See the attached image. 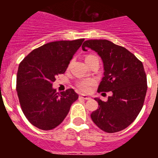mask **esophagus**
<instances>
[{"instance_id": "esophagus-1", "label": "esophagus", "mask_w": 158, "mask_h": 158, "mask_svg": "<svg viewBox=\"0 0 158 158\" xmlns=\"http://www.w3.org/2000/svg\"><path fill=\"white\" fill-rule=\"evenodd\" d=\"M80 97L81 99H84V100H89V99H90V97H89V96H85V95H81Z\"/></svg>"}]
</instances>
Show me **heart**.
Returning a JSON list of instances; mask_svg holds the SVG:
<instances>
[{"mask_svg":"<svg viewBox=\"0 0 158 158\" xmlns=\"http://www.w3.org/2000/svg\"><path fill=\"white\" fill-rule=\"evenodd\" d=\"M93 57H95L94 55H91V54L88 55L85 58V62H88L89 60L93 58ZM95 85H96V81L94 79H92V78H89V79H85V80L78 81L77 83V87L79 90H81L83 93H89V92L91 91L92 88Z\"/></svg>","mask_w":158,"mask_h":158,"instance_id":"b5f03b06","label":"heart"}]
</instances>
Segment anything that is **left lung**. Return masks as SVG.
Masks as SVG:
<instances>
[{
    "instance_id": "obj_1",
    "label": "left lung",
    "mask_w": 158,
    "mask_h": 158,
    "mask_svg": "<svg viewBox=\"0 0 158 158\" xmlns=\"http://www.w3.org/2000/svg\"><path fill=\"white\" fill-rule=\"evenodd\" d=\"M96 51L104 63V75L98 93L112 92L106 102L95 98L99 108L92 120L107 133H115L134 122L144 104L147 80L142 62L123 47L106 40H86L82 50Z\"/></svg>"
}]
</instances>
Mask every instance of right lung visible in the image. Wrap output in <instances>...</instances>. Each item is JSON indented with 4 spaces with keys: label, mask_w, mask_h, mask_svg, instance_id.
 I'll use <instances>...</instances> for the list:
<instances>
[{
    "label": "right lung",
    "mask_w": 158,
    "mask_h": 158,
    "mask_svg": "<svg viewBox=\"0 0 158 158\" xmlns=\"http://www.w3.org/2000/svg\"><path fill=\"white\" fill-rule=\"evenodd\" d=\"M84 40L46 43L19 63L16 76L19 104L26 118L39 129L49 131L58 127L78 99L73 89L58 93L52 85L58 74L65 72Z\"/></svg>",
    "instance_id": "add662e5"
}]
</instances>
